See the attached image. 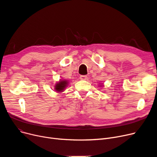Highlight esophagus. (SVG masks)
<instances>
[{
    "label": "esophagus",
    "instance_id": "1",
    "mask_svg": "<svg viewBox=\"0 0 157 157\" xmlns=\"http://www.w3.org/2000/svg\"><path fill=\"white\" fill-rule=\"evenodd\" d=\"M87 75H80V79H82V80H85V79H87Z\"/></svg>",
    "mask_w": 157,
    "mask_h": 157
}]
</instances>
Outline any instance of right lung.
I'll return each mask as SVG.
<instances>
[{"label":"right lung","mask_w":157,"mask_h":157,"mask_svg":"<svg viewBox=\"0 0 157 157\" xmlns=\"http://www.w3.org/2000/svg\"><path fill=\"white\" fill-rule=\"evenodd\" d=\"M68 85L67 81L66 80H62L59 82L58 83L56 84L55 85V90H57V92H62L63 90L64 89V88L67 87Z\"/></svg>","instance_id":"obj_1"}]
</instances>
